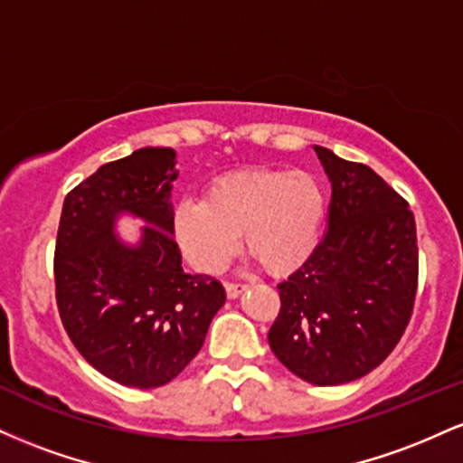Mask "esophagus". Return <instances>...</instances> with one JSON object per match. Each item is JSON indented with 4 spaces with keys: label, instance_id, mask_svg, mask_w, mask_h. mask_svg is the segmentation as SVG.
<instances>
[{
    "label": "esophagus",
    "instance_id": "1",
    "mask_svg": "<svg viewBox=\"0 0 463 463\" xmlns=\"http://www.w3.org/2000/svg\"><path fill=\"white\" fill-rule=\"evenodd\" d=\"M243 289H248V285L243 283H226V296L228 298H237Z\"/></svg>",
    "mask_w": 463,
    "mask_h": 463
}]
</instances>
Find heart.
Masks as SVG:
<instances>
[{"label": "heart", "mask_w": 463, "mask_h": 463, "mask_svg": "<svg viewBox=\"0 0 463 463\" xmlns=\"http://www.w3.org/2000/svg\"><path fill=\"white\" fill-rule=\"evenodd\" d=\"M326 195L302 169L248 167L211 180L204 200H184L174 211V235L200 272L231 263L239 235L250 257L269 274L300 268L317 246Z\"/></svg>", "instance_id": "obj_1"}]
</instances>
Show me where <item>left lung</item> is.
<instances>
[{
	"label": "left lung",
	"mask_w": 463,
	"mask_h": 463,
	"mask_svg": "<svg viewBox=\"0 0 463 463\" xmlns=\"http://www.w3.org/2000/svg\"><path fill=\"white\" fill-rule=\"evenodd\" d=\"M316 154L331 180L326 232L279 283L268 339L287 370L313 385L365 376L396 348L418 289L416 220L407 200L368 165Z\"/></svg>",
	"instance_id": "8db88e82"
}]
</instances>
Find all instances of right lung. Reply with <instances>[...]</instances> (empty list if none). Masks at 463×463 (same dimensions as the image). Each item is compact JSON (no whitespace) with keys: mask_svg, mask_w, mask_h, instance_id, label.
<instances>
[{"mask_svg":"<svg viewBox=\"0 0 463 463\" xmlns=\"http://www.w3.org/2000/svg\"><path fill=\"white\" fill-rule=\"evenodd\" d=\"M172 147H141L106 163L67 194L54 252L62 326L95 370L121 385L169 383L204 344L226 302L217 279L187 274L169 202ZM119 213L148 222L126 247L112 232Z\"/></svg>","mask_w":463,"mask_h":463,"instance_id":"add662e5","label":"right lung"}]
</instances>
